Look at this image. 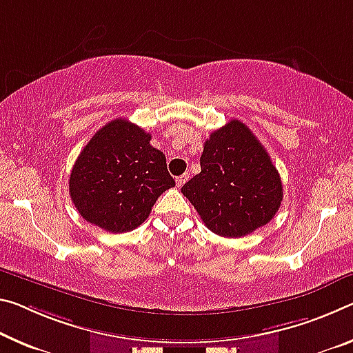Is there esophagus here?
<instances>
[{"label": "esophagus", "mask_w": 353, "mask_h": 353, "mask_svg": "<svg viewBox=\"0 0 353 353\" xmlns=\"http://www.w3.org/2000/svg\"><path fill=\"white\" fill-rule=\"evenodd\" d=\"M188 177H190V174H187V172H185V174L179 176V177L176 179V183H177V187H182L183 183H185V182L188 181Z\"/></svg>", "instance_id": "obj_1"}]
</instances>
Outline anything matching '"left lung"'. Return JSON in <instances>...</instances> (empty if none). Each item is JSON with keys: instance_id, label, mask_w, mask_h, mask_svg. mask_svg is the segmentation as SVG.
<instances>
[{"instance_id": "1", "label": "left lung", "mask_w": 353, "mask_h": 353, "mask_svg": "<svg viewBox=\"0 0 353 353\" xmlns=\"http://www.w3.org/2000/svg\"><path fill=\"white\" fill-rule=\"evenodd\" d=\"M201 220L221 237H243L267 225L283 201V183L270 155L242 121L210 133L201 172L182 187Z\"/></svg>"}]
</instances>
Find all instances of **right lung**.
Returning <instances> with one entry per match:
<instances>
[{
	"instance_id": "add662e5",
	"label": "right lung",
	"mask_w": 353,
	"mask_h": 353,
	"mask_svg": "<svg viewBox=\"0 0 353 353\" xmlns=\"http://www.w3.org/2000/svg\"><path fill=\"white\" fill-rule=\"evenodd\" d=\"M127 119L96 132L72 168L69 193L86 221L108 232H128L149 216L155 201L174 187L166 157Z\"/></svg>"
}]
</instances>
